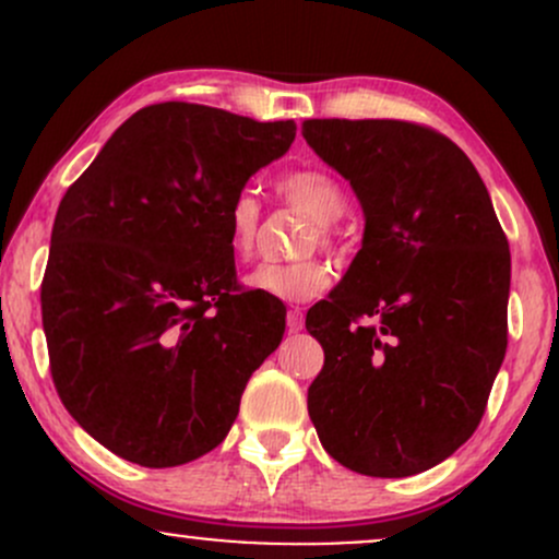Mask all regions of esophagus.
Instances as JSON below:
<instances>
[{"label":"esophagus","mask_w":559,"mask_h":559,"mask_svg":"<svg viewBox=\"0 0 559 559\" xmlns=\"http://www.w3.org/2000/svg\"><path fill=\"white\" fill-rule=\"evenodd\" d=\"M286 325L288 331H301V325H305V316H301V310H288L286 312Z\"/></svg>","instance_id":"1"}]
</instances>
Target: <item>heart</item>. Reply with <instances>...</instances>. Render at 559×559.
Listing matches in <instances>:
<instances>
[{
  "label": "heart",
  "instance_id": "heart-1",
  "mask_svg": "<svg viewBox=\"0 0 559 559\" xmlns=\"http://www.w3.org/2000/svg\"><path fill=\"white\" fill-rule=\"evenodd\" d=\"M275 191L284 202L299 207L316 221L307 247H331L336 239L333 223L344 215L346 191L344 186L320 168H297L278 178ZM260 228V202L249 189H241L230 199L226 210V234L230 252L239 260H247L254 249ZM331 265L325 260L310 258L297 262H262L243 278L247 288L262 297H273L281 301H307L323 294L331 286Z\"/></svg>",
  "mask_w": 559,
  "mask_h": 559
}]
</instances>
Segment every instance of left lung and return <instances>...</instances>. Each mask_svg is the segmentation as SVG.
Returning <instances> with one entry per match:
<instances>
[{"mask_svg":"<svg viewBox=\"0 0 559 559\" xmlns=\"http://www.w3.org/2000/svg\"><path fill=\"white\" fill-rule=\"evenodd\" d=\"M301 133L365 215L349 271L307 310L325 352L310 420L349 471L415 476L484 418L507 349V236L478 170L431 128L331 118Z\"/></svg>","mask_w":559,"mask_h":559,"instance_id":"obj_1","label":"left lung"}]
</instances>
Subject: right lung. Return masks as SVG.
Wrapping results in <instances>:
<instances>
[{
  "mask_svg": "<svg viewBox=\"0 0 559 559\" xmlns=\"http://www.w3.org/2000/svg\"><path fill=\"white\" fill-rule=\"evenodd\" d=\"M294 136V120L163 102L62 197L41 284L49 368L75 423L128 463L215 449L278 349L286 307L236 284L226 210Z\"/></svg>",
  "mask_w": 559,
  "mask_h": 559,
  "instance_id": "1",
  "label": "right lung"
}]
</instances>
